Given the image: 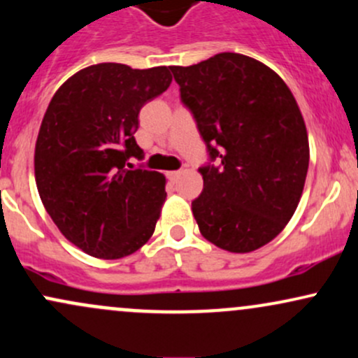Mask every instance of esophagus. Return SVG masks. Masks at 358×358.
<instances>
[{
	"mask_svg": "<svg viewBox=\"0 0 358 358\" xmlns=\"http://www.w3.org/2000/svg\"><path fill=\"white\" fill-rule=\"evenodd\" d=\"M180 175H182V171H168L166 176L171 180V182H176V180L180 178Z\"/></svg>",
	"mask_w": 358,
	"mask_h": 358,
	"instance_id": "esophagus-1",
	"label": "esophagus"
}]
</instances>
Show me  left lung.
Here are the masks:
<instances>
[{
	"label": "left lung",
	"mask_w": 358,
	"mask_h": 358,
	"mask_svg": "<svg viewBox=\"0 0 358 358\" xmlns=\"http://www.w3.org/2000/svg\"><path fill=\"white\" fill-rule=\"evenodd\" d=\"M210 158L192 202L202 236L231 253H250L282 233L296 212L309 166V141L296 98L257 59L221 52L170 66Z\"/></svg>",
	"instance_id": "left-lung-1"
}]
</instances>
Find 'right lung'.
<instances>
[{
    "label": "right lung",
    "mask_w": 358,
    "mask_h": 358,
    "mask_svg": "<svg viewBox=\"0 0 358 358\" xmlns=\"http://www.w3.org/2000/svg\"><path fill=\"white\" fill-rule=\"evenodd\" d=\"M170 68L101 62L54 93L35 143V183L62 236L86 255L117 260L155 233L166 200L163 173L129 170L143 159L134 134L146 101L166 92Z\"/></svg>",
    "instance_id": "right-lung-1"
}]
</instances>
